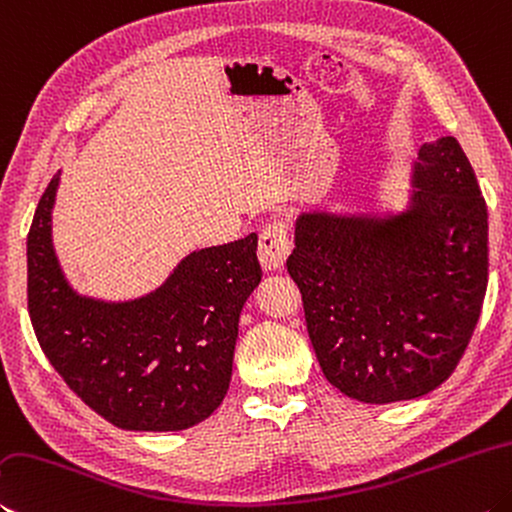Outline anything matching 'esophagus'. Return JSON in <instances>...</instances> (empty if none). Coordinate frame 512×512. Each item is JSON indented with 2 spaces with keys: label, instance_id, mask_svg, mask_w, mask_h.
I'll list each match as a JSON object with an SVG mask.
<instances>
[{
  "label": "esophagus",
  "instance_id": "1",
  "mask_svg": "<svg viewBox=\"0 0 512 512\" xmlns=\"http://www.w3.org/2000/svg\"><path fill=\"white\" fill-rule=\"evenodd\" d=\"M291 239H288V226L284 221H273L268 224L262 235H259V262L266 271H277L282 268L286 257L291 255Z\"/></svg>",
  "mask_w": 512,
  "mask_h": 512
}]
</instances>
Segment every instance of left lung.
Listing matches in <instances>:
<instances>
[{
	"instance_id": "left-lung-1",
	"label": "left lung",
	"mask_w": 512,
	"mask_h": 512,
	"mask_svg": "<svg viewBox=\"0 0 512 512\" xmlns=\"http://www.w3.org/2000/svg\"><path fill=\"white\" fill-rule=\"evenodd\" d=\"M401 215L302 212L286 268L333 387L412 401L457 369L488 286V210L457 138L425 143Z\"/></svg>"
}]
</instances>
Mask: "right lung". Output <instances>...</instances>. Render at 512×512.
I'll list each match as a JSON object with an SVG mask.
<instances>
[{
  "label": "right lung",
  "instance_id": "obj_1",
  "mask_svg": "<svg viewBox=\"0 0 512 512\" xmlns=\"http://www.w3.org/2000/svg\"><path fill=\"white\" fill-rule=\"evenodd\" d=\"M60 174L46 185L26 241L29 315L55 371L120 430H188L228 392L239 313L262 282L257 235L194 250L161 288L132 302L78 295L51 244Z\"/></svg>",
  "mask_w": 512,
  "mask_h": 512
}]
</instances>
